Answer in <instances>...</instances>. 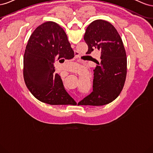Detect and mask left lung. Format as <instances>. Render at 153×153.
Wrapping results in <instances>:
<instances>
[{
  "label": "left lung",
  "instance_id": "left-lung-1",
  "mask_svg": "<svg viewBox=\"0 0 153 153\" xmlns=\"http://www.w3.org/2000/svg\"><path fill=\"white\" fill-rule=\"evenodd\" d=\"M84 39L88 45L86 53L96 48L101 52V57L94 69L93 91L78 104L106 105L120 94L126 80L127 58L123 41L115 27L103 20L92 22Z\"/></svg>",
  "mask_w": 153,
  "mask_h": 153
}]
</instances>
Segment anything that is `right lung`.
Segmentation results:
<instances>
[{
  "label": "right lung",
  "instance_id": "obj_1",
  "mask_svg": "<svg viewBox=\"0 0 153 153\" xmlns=\"http://www.w3.org/2000/svg\"><path fill=\"white\" fill-rule=\"evenodd\" d=\"M75 53L65 32L57 24L47 22L34 30L24 56V78L36 98L52 105H76L64 89L62 80L54 73L56 59H71Z\"/></svg>",
  "mask_w": 153,
  "mask_h": 153
}]
</instances>
